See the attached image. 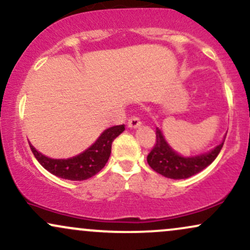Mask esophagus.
<instances>
[{"instance_id":"obj_1","label":"esophagus","mask_w":250,"mask_h":250,"mask_svg":"<svg viewBox=\"0 0 250 250\" xmlns=\"http://www.w3.org/2000/svg\"><path fill=\"white\" fill-rule=\"evenodd\" d=\"M141 125V121H140V119L137 116H131L129 117L128 120V127L129 128H137Z\"/></svg>"}]
</instances>
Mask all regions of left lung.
<instances>
[{"label":"left lung","instance_id":"1","mask_svg":"<svg viewBox=\"0 0 250 250\" xmlns=\"http://www.w3.org/2000/svg\"><path fill=\"white\" fill-rule=\"evenodd\" d=\"M223 142L208 154L195 157H182L169 147L161 130L156 128V141L148 154L147 162L156 173L168 179H188L207 168L216 159L223 147Z\"/></svg>","mask_w":250,"mask_h":250}]
</instances>
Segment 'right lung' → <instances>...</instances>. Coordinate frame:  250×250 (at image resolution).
<instances>
[{
  "instance_id": "add662e5",
  "label": "right lung",
  "mask_w": 250,
  "mask_h": 250,
  "mask_svg": "<svg viewBox=\"0 0 250 250\" xmlns=\"http://www.w3.org/2000/svg\"><path fill=\"white\" fill-rule=\"evenodd\" d=\"M125 130V125H120L108 128L101 134L91 147L82 154L67 160H54L44 156L30 145L34 156L43 168L61 179L70 181H83L93 177L108 162L111 153V143Z\"/></svg>"
}]
</instances>
